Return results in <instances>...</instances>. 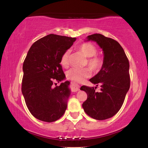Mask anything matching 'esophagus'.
<instances>
[{
	"label": "esophagus",
	"instance_id": "esophagus-1",
	"mask_svg": "<svg viewBox=\"0 0 148 148\" xmlns=\"http://www.w3.org/2000/svg\"><path fill=\"white\" fill-rule=\"evenodd\" d=\"M79 90V87L76 85H74L72 87V91L73 92H77Z\"/></svg>",
	"mask_w": 148,
	"mask_h": 148
}]
</instances>
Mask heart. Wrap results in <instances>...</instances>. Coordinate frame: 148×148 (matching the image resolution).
<instances>
[{
    "label": "heart",
    "instance_id": "heart-1",
    "mask_svg": "<svg viewBox=\"0 0 148 148\" xmlns=\"http://www.w3.org/2000/svg\"><path fill=\"white\" fill-rule=\"evenodd\" d=\"M77 50L87 57L85 65H88L92 71L97 73L101 69L103 65V60L101 56L96 55L97 49L96 47L90 43L85 42L79 45ZM60 64L63 67H67L69 64V51L67 50L62 54L60 58ZM90 75V71L88 68L77 69L71 68L66 72V77L76 83H81Z\"/></svg>",
    "mask_w": 148,
    "mask_h": 148
}]
</instances>
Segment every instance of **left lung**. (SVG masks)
<instances>
[{
    "instance_id": "left-lung-1",
    "label": "left lung",
    "mask_w": 148,
    "mask_h": 148,
    "mask_svg": "<svg viewBox=\"0 0 148 148\" xmlns=\"http://www.w3.org/2000/svg\"><path fill=\"white\" fill-rule=\"evenodd\" d=\"M88 40L96 42L104 52V63L101 71L89 81L97 87L83 85L81 90L87 94L83 108L87 115L98 120L112 117L119 112L124 103L130 85L128 59L117 41L101 34L88 36Z\"/></svg>"
}]
</instances>
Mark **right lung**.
Segmentation results:
<instances>
[{
	"instance_id": "obj_1",
	"label": "right lung",
	"mask_w": 148,
	"mask_h": 148,
	"mask_svg": "<svg viewBox=\"0 0 148 148\" xmlns=\"http://www.w3.org/2000/svg\"><path fill=\"white\" fill-rule=\"evenodd\" d=\"M75 40L52 34L37 40L29 48L23 63L22 92L36 119L52 122L64 114L70 95L69 82L60 86L56 82L65 78L60 58Z\"/></svg>"
}]
</instances>
